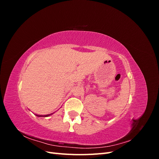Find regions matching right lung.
<instances>
[{
  "label": "right lung",
  "mask_w": 159,
  "mask_h": 159,
  "mask_svg": "<svg viewBox=\"0 0 159 159\" xmlns=\"http://www.w3.org/2000/svg\"><path fill=\"white\" fill-rule=\"evenodd\" d=\"M52 115V114L46 115H36V116H38V117H48L49 115Z\"/></svg>",
  "instance_id": "add662e5"
}]
</instances>
